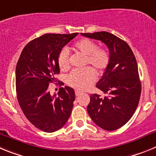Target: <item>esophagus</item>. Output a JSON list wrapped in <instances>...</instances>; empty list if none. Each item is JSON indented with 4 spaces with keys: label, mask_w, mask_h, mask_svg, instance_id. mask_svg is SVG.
Returning a JSON list of instances; mask_svg holds the SVG:
<instances>
[{
    "label": "esophagus",
    "mask_w": 156,
    "mask_h": 156,
    "mask_svg": "<svg viewBox=\"0 0 156 156\" xmlns=\"http://www.w3.org/2000/svg\"><path fill=\"white\" fill-rule=\"evenodd\" d=\"M75 95H76V96H78V95H81V92H79V91H75Z\"/></svg>",
    "instance_id": "1"
}]
</instances>
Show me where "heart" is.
Here are the masks:
<instances>
[{"label": "heart", "mask_w": 156, "mask_h": 156, "mask_svg": "<svg viewBox=\"0 0 156 156\" xmlns=\"http://www.w3.org/2000/svg\"><path fill=\"white\" fill-rule=\"evenodd\" d=\"M71 50L85 56V64H91L99 73L106 69L110 62V54L105 47H98L95 41L89 39H81L73 44ZM59 68L62 71L68 68V55L62 50L58 56ZM96 80V74L91 68L71 71L67 78V83L77 90L84 91L90 88Z\"/></svg>", "instance_id": "b5f03b06"}]
</instances>
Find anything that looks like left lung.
Returning <instances> with one entry per match:
<instances>
[{"label": "left lung", "mask_w": 156, "mask_h": 156, "mask_svg": "<svg viewBox=\"0 0 156 156\" xmlns=\"http://www.w3.org/2000/svg\"><path fill=\"white\" fill-rule=\"evenodd\" d=\"M107 45L110 62L96 88L107 94L90 95L87 111L94 123L106 130L120 128L132 117L139 102L141 80L136 58L124 40L107 32L81 33Z\"/></svg>", "instance_id": "8db88e82"}]
</instances>
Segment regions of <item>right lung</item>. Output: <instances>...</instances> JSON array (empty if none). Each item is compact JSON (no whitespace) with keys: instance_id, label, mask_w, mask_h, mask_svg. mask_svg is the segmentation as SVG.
I'll list each match as a JSON object with an SVG mask.
<instances>
[{"instance_id":"obj_1","label":"right lung","mask_w":156,"mask_h":156,"mask_svg":"<svg viewBox=\"0 0 156 156\" xmlns=\"http://www.w3.org/2000/svg\"><path fill=\"white\" fill-rule=\"evenodd\" d=\"M78 35L47 33L26 44L16 65L15 86L18 102L26 118L36 128L52 133L67 123L75 99V90L65 86L59 88L58 96H52L49 85L62 81L58 56L63 47Z\"/></svg>"}]
</instances>
